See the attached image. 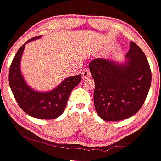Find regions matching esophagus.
Returning a JSON list of instances; mask_svg holds the SVG:
<instances>
[{
    "label": "esophagus",
    "instance_id": "obj_1",
    "mask_svg": "<svg viewBox=\"0 0 161 161\" xmlns=\"http://www.w3.org/2000/svg\"><path fill=\"white\" fill-rule=\"evenodd\" d=\"M82 79H90L91 77V74H90V69H85L82 72Z\"/></svg>",
    "mask_w": 161,
    "mask_h": 161
}]
</instances>
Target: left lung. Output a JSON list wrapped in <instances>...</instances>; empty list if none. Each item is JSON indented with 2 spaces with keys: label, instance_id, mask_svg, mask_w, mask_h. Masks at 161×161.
Returning a JSON list of instances; mask_svg holds the SVG:
<instances>
[{
  "label": "left lung",
  "instance_id": "1",
  "mask_svg": "<svg viewBox=\"0 0 161 161\" xmlns=\"http://www.w3.org/2000/svg\"><path fill=\"white\" fill-rule=\"evenodd\" d=\"M89 69L95 82V109L100 118L121 121L139 111L150 90L152 75L145 53L134 42L122 63L96 58Z\"/></svg>",
  "mask_w": 161,
  "mask_h": 161
}]
</instances>
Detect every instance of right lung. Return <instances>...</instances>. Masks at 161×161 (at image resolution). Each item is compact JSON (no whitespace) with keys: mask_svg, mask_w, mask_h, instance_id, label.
Instances as JSON below:
<instances>
[{"mask_svg":"<svg viewBox=\"0 0 161 161\" xmlns=\"http://www.w3.org/2000/svg\"><path fill=\"white\" fill-rule=\"evenodd\" d=\"M40 37L42 36L29 40L17 51L9 69V85L18 104L27 114L40 119H54L64 112L71 90L79 84L82 74L66 78L47 92L31 88L21 71V59L25 44Z\"/></svg>","mask_w":161,"mask_h":161,"instance_id":"1","label":"right lung"}]
</instances>
